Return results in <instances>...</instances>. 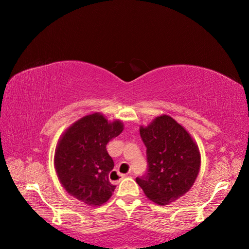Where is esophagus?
<instances>
[{
    "mask_svg": "<svg viewBox=\"0 0 249 249\" xmlns=\"http://www.w3.org/2000/svg\"><path fill=\"white\" fill-rule=\"evenodd\" d=\"M115 174H116V177L119 178V179L116 182H120L122 178H126V177H128V174H121V173H119V172H116V171H113Z\"/></svg>",
    "mask_w": 249,
    "mask_h": 249,
    "instance_id": "esophagus-1",
    "label": "esophagus"
}]
</instances>
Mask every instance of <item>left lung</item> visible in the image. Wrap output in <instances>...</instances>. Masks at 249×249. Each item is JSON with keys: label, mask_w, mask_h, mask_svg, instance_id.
I'll return each instance as SVG.
<instances>
[{"label": "left lung", "mask_w": 249, "mask_h": 249, "mask_svg": "<svg viewBox=\"0 0 249 249\" xmlns=\"http://www.w3.org/2000/svg\"><path fill=\"white\" fill-rule=\"evenodd\" d=\"M146 146L147 170L136 182L158 205H167L192 188L198 177L201 156L188 131L171 116L162 114L140 126Z\"/></svg>", "instance_id": "obj_1"}]
</instances>
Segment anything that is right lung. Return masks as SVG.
Returning a JSON list of instances; mask_svg holds the SVG:
<instances>
[{
    "mask_svg": "<svg viewBox=\"0 0 249 249\" xmlns=\"http://www.w3.org/2000/svg\"><path fill=\"white\" fill-rule=\"evenodd\" d=\"M123 129L121 121L108 122L95 112L64 131L55 147L54 167L68 194L89 206L102 205L110 199L115 189L109 181L114 162L106 146Z\"/></svg>",
    "mask_w": 249,
    "mask_h": 249,
    "instance_id": "1",
    "label": "right lung"
}]
</instances>
